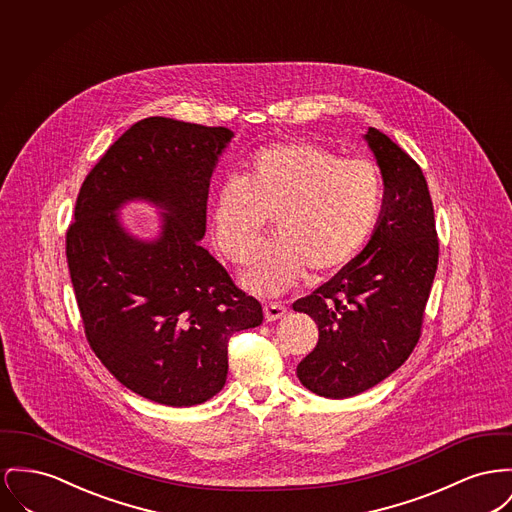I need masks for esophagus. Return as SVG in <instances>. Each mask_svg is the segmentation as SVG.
Segmentation results:
<instances>
[{
	"instance_id": "esophagus-1",
	"label": "esophagus",
	"mask_w": 512,
	"mask_h": 512,
	"mask_svg": "<svg viewBox=\"0 0 512 512\" xmlns=\"http://www.w3.org/2000/svg\"><path fill=\"white\" fill-rule=\"evenodd\" d=\"M263 311H265L267 321H278V319L286 317V313H288V309L282 303H265Z\"/></svg>"
}]
</instances>
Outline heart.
<instances>
[{
	"mask_svg": "<svg viewBox=\"0 0 512 512\" xmlns=\"http://www.w3.org/2000/svg\"><path fill=\"white\" fill-rule=\"evenodd\" d=\"M385 185L367 160L307 141L276 143L249 156L241 178L224 181L212 203V236L234 263H247L269 218L276 238L241 274L247 290L276 296L309 272L321 280L348 267L371 238Z\"/></svg>",
	"mask_w": 512,
	"mask_h": 512,
	"instance_id": "1",
	"label": "heart"
}]
</instances>
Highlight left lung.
Segmentation results:
<instances>
[{"instance_id":"1","label":"left lung","mask_w":512,"mask_h":512,"mask_svg":"<svg viewBox=\"0 0 512 512\" xmlns=\"http://www.w3.org/2000/svg\"><path fill=\"white\" fill-rule=\"evenodd\" d=\"M363 139L385 185L377 226L348 267L294 303V311L319 327V342L300 361L298 379L325 398L367 391L408 360L439 261L433 203L420 166L375 127Z\"/></svg>"}]
</instances>
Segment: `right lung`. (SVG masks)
<instances>
[{
  "instance_id": "add662e5",
  "label": "right lung",
  "mask_w": 512,
  "mask_h": 512,
  "mask_svg": "<svg viewBox=\"0 0 512 512\" xmlns=\"http://www.w3.org/2000/svg\"><path fill=\"white\" fill-rule=\"evenodd\" d=\"M234 133L147 118L91 170L67 230V265L92 352L129 391L164 406H195L222 391L228 340L263 323L199 243L211 176ZM129 202L161 214L152 239L120 218Z\"/></svg>"
}]
</instances>
